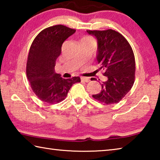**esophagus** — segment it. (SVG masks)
I'll return each mask as SVG.
<instances>
[{
  "label": "esophagus",
  "mask_w": 160,
  "mask_h": 160,
  "mask_svg": "<svg viewBox=\"0 0 160 160\" xmlns=\"http://www.w3.org/2000/svg\"><path fill=\"white\" fill-rule=\"evenodd\" d=\"M81 80L84 81V82H90V79H89L88 78H86V77H82V78H81Z\"/></svg>",
  "instance_id": "1"
}]
</instances>
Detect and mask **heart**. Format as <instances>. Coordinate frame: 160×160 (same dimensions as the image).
<instances>
[{"label":"heart","instance_id":"b5f03b06","mask_svg":"<svg viewBox=\"0 0 160 160\" xmlns=\"http://www.w3.org/2000/svg\"><path fill=\"white\" fill-rule=\"evenodd\" d=\"M85 38H90V37H85Z\"/></svg>","mask_w":160,"mask_h":160}]
</instances>
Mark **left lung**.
<instances>
[{"label": "left lung", "instance_id": "obj_1", "mask_svg": "<svg viewBox=\"0 0 160 160\" xmlns=\"http://www.w3.org/2000/svg\"><path fill=\"white\" fill-rule=\"evenodd\" d=\"M97 40L96 60L101 65L107 80L103 82L102 90L92 95L106 104L118 103L131 90L135 80V63L131 45L122 34L113 29L87 30Z\"/></svg>", "mask_w": 160, "mask_h": 160}]
</instances>
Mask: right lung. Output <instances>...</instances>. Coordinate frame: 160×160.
I'll use <instances>...</instances> for the list:
<instances>
[{
  "mask_svg": "<svg viewBox=\"0 0 160 160\" xmlns=\"http://www.w3.org/2000/svg\"><path fill=\"white\" fill-rule=\"evenodd\" d=\"M75 29L61 25L49 27L35 37L27 61V77L31 88L42 101L54 104L66 99L73 84L80 78L64 79L55 72L56 61L61 53L63 43Z\"/></svg>",
  "mask_w": 160,
  "mask_h": 160,
  "instance_id": "1",
  "label": "right lung"
}]
</instances>
